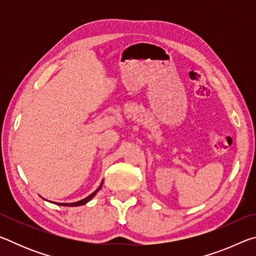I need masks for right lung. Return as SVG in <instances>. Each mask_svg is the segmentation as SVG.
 <instances>
[{
	"label": "right lung",
	"instance_id": "add662e5",
	"mask_svg": "<svg viewBox=\"0 0 256 256\" xmlns=\"http://www.w3.org/2000/svg\"><path fill=\"white\" fill-rule=\"evenodd\" d=\"M102 184H100V186H99V188L94 190V193H92L90 194L89 196H86V198H84V200H81V201H78V202H74V203H60V206H82V204H86V202L88 201H90L92 200V198L96 196V193L98 192L99 190H100V188H102ZM58 204H60V203H58Z\"/></svg>",
	"mask_w": 256,
	"mask_h": 256
}]
</instances>
